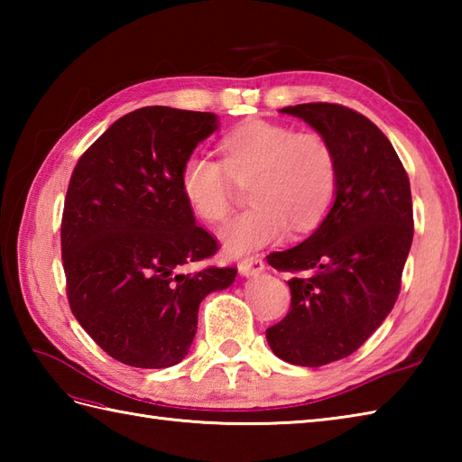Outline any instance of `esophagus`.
<instances>
[{
    "instance_id": "esophagus-1",
    "label": "esophagus",
    "mask_w": 462,
    "mask_h": 462,
    "mask_svg": "<svg viewBox=\"0 0 462 462\" xmlns=\"http://www.w3.org/2000/svg\"><path fill=\"white\" fill-rule=\"evenodd\" d=\"M238 270L244 278H252V276H260V273L263 272V262L258 258V256H252V258H246L242 260L238 263Z\"/></svg>"
}]
</instances>
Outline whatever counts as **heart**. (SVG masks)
Here are the masks:
<instances>
[{
    "label": "heart",
    "mask_w": 462,
    "mask_h": 462,
    "mask_svg": "<svg viewBox=\"0 0 462 462\" xmlns=\"http://www.w3.org/2000/svg\"><path fill=\"white\" fill-rule=\"evenodd\" d=\"M224 162L204 152L186 156L180 190L196 216L222 222L232 210V180L254 176V208L224 226V248L242 256L280 242L290 228L308 234L326 218L337 194V156L326 136L290 125L254 121L222 141Z\"/></svg>",
    "instance_id": "obj_1"
}]
</instances>
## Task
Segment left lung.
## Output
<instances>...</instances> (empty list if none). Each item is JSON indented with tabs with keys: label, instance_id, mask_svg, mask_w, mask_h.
Listing matches in <instances>:
<instances>
[{
	"label": "left lung",
	"instance_id": "left-lung-1",
	"mask_svg": "<svg viewBox=\"0 0 462 462\" xmlns=\"http://www.w3.org/2000/svg\"><path fill=\"white\" fill-rule=\"evenodd\" d=\"M326 136L337 156V194L318 230L268 256L291 272L288 316L266 329L291 365L321 367L357 351L393 310L413 242L409 176L367 116L333 103L283 106Z\"/></svg>",
	"mask_w": 462,
	"mask_h": 462
}]
</instances>
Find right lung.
<instances>
[{"instance_id": "1", "label": "right lung", "mask_w": 462, "mask_h": 462, "mask_svg": "<svg viewBox=\"0 0 462 462\" xmlns=\"http://www.w3.org/2000/svg\"><path fill=\"white\" fill-rule=\"evenodd\" d=\"M216 129L214 113L143 106L115 121L69 180L61 220L69 306L125 365L180 363L200 301L236 280V268L184 272L218 250L180 190L186 156Z\"/></svg>"}]
</instances>
